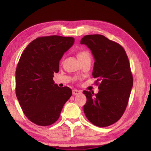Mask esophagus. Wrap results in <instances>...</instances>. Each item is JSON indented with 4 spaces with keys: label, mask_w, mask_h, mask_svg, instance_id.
<instances>
[{
    "label": "esophagus",
    "mask_w": 151,
    "mask_h": 151,
    "mask_svg": "<svg viewBox=\"0 0 151 151\" xmlns=\"http://www.w3.org/2000/svg\"><path fill=\"white\" fill-rule=\"evenodd\" d=\"M81 93V91L80 90H77V89H73L72 90V94L76 95V94H79Z\"/></svg>",
    "instance_id": "1"
}]
</instances>
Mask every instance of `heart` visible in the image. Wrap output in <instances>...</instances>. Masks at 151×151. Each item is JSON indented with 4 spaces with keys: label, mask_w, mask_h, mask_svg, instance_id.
Instances as JSON below:
<instances>
[{
    "label": "heart",
    "mask_w": 151,
    "mask_h": 151,
    "mask_svg": "<svg viewBox=\"0 0 151 151\" xmlns=\"http://www.w3.org/2000/svg\"><path fill=\"white\" fill-rule=\"evenodd\" d=\"M77 58H78L79 60H81V59L91 58V56L88 52L81 51V52H79L78 54H77Z\"/></svg>",
    "instance_id": "1"
}]
</instances>
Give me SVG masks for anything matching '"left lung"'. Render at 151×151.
<instances>
[{"label": "left lung", "instance_id": "left-lung-1", "mask_svg": "<svg viewBox=\"0 0 151 151\" xmlns=\"http://www.w3.org/2000/svg\"><path fill=\"white\" fill-rule=\"evenodd\" d=\"M81 44L93 54V76L96 84L99 83L97 94L83 91L87 98L84 112L93 125L109 126L123 115L133 86L129 58L121 45L101 35H86Z\"/></svg>", "mask_w": 151, "mask_h": 151}]
</instances>
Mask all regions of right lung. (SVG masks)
Wrapping results in <instances>:
<instances>
[{"label":"right lung","instance_id":"add662e5","mask_svg":"<svg viewBox=\"0 0 151 151\" xmlns=\"http://www.w3.org/2000/svg\"><path fill=\"white\" fill-rule=\"evenodd\" d=\"M74 43L72 37H40L21 55L16 71V94L24 115L36 125L48 126L55 122L72 96L68 87H58L53 77L59 70L63 54Z\"/></svg>","mask_w":151,"mask_h":151}]
</instances>
